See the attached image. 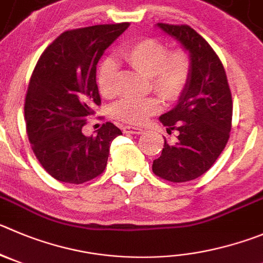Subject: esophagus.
Instances as JSON below:
<instances>
[{
  "instance_id": "34e87169",
  "label": "esophagus",
  "mask_w": 263,
  "mask_h": 263,
  "mask_svg": "<svg viewBox=\"0 0 263 263\" xmlns=\"http://www.w3.org/2000/svg\"><path fill=\"white\" fill-rule=\"evenodd\" d=\"M124 134H129V135H140L143 134V128H140V127H132V126H126L123 128Z\"/></svg>"
}]
</instances>
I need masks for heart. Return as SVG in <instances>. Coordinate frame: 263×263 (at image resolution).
<instances>
[{
  "instance_id": "obj_1",
  "label": "heart",
  "mask_w": 263,
  "mask_h": 263,
  "mask_svg": "<svg viewBox=\"0 0 263 263\" xmlns=\"http://www.w3.org/2000/svg\"><path fill=\"white\" fill-rule=\"evenodd\" d=\"M123 58L139 72L149 78V89H153L163 101H179L190 84L193 70L192 54L184 46L168 50L163 41L154 37L141 39L123 49ZM118 65L115 61L102 62L97 72V87L101 96L112 98L117 95ZM157 97L123 100L114 106V115L124 123L143 124L149 117L161 111Z\"/></svg>"
}]
</instances>
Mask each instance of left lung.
Wrapping results in <instances>:
<instances>
[{
    "label": "left lung",
    "instance_id": "left-lung-1",
    "mask_svg": "<svg viewBox=\"0 0 263 263\" xmlns=\"http://www.w3.org/2000/svg\"><path fill=\"white\" fill-rule=\"evenodd\" d=\"M192 54L190 84L175 109L161 115L167 134L178 131L174 141L165 139L153 173L173 183H184L209 170L224 149L232 124V96L222 61L214 49L187 24L158 23Z\"/></svg>",
    "mask_w": 263,
    "mask_h": 263
}]
</instances>
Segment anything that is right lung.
<instances>
[{"mask_svg": "<svg viewBox=\"0 0 263 263\" xmlns=\"http://www.w3.org/2000/svg\"><path fill=\"white\" fill-rule=\"evenodd\" d=\"M129 24L68 29L44 50L24 100L28 140L44 170L58 181L83 184L104 173L111 141L122 131L106 122L96 136L82 132L101 105L96 66Z\"/></svg>", "mask_w": 263, "mask_h": 263, "instance_id": "1", "label": "right lung"}]
</instances>
